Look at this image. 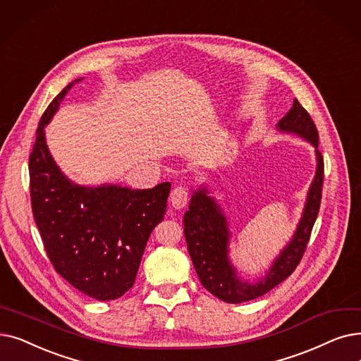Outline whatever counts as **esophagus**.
<instances>
[{
  "mask_svg": "<svg viewBox=\"0 0 361 361\" xmlns=\"http://www.w3.org/2000/svg\"><path fill=\"white\" fill-rule=\"evenodd\" d=\"M169 200H171V205L176 209H181L187 205V202H189V192H187L185 187L177 185L171 190Z\"/></svg>",
  "mask_w": 361,
  "mask_h": 361,
  "instance_id": "obj_1",
  "label": "esophagus"
}]
</instances>
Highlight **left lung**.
Masks as SVG:
<instances>
[{"label": "left lung", "instance_id": "1", "mask_svg": "<svg viewBox=\"0 0 361 361\" xmlns=\"http://www.w3.org/2000/svg\"><path fill=\"white\" fill-rule=\"evenodd\" d=\"M277 130L292 133L307 140L316 149L317 168L307 195L302 216L290 242L276 257L270 270L257 281L242 280L228 258L230 231L227 218L207 187L195 190L189 211L184 214V236L195 270L203 288L218 300L228 304H240L267 293L286 280L300 264L312 226L320 209L322 185L324 176L323 156L319 150V133L314 122L296 99L290 111L277 122Z\"/></svg>", "mask_w": 361, "mask_h": 361}]
</instances>
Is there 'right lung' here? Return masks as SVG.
I'll use <instances>...</instances> for the list:
<instances>
[{
  "label": "right lung",
  "mask_w": 361,
  "mask_h": 361,
  "mask_svg": "<svg viewBox=\"0 0 361 361\" xmlns=\"http://www.w3.org/2000/svg\"><path fill=\"white\" fill-rule=\"evenodd\" d=\"M81 80L61 90L39 121L29 156L30 202L56 271L90 298L112 301L134 285L149 236L166 212L171 183L145 190L119 184L85 187L60 171L44 128Z\"/></svg>",
  "instance_id": "obj_1"
}]
</instances>
